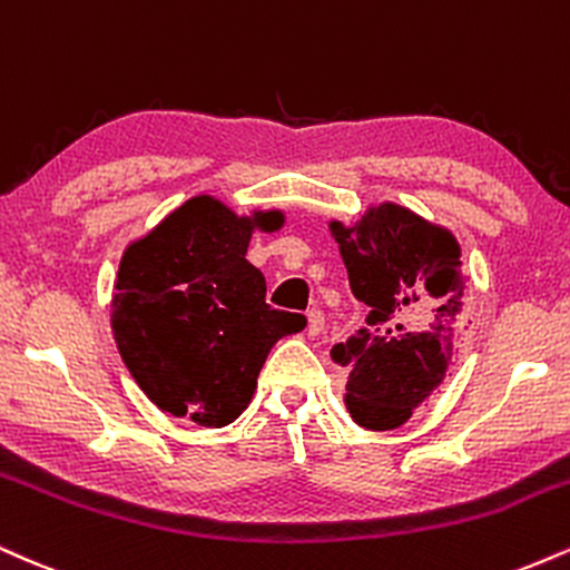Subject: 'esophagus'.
<instances>
[{"label": "esophagus", "instance_id": "obj_1", "mask_svg": "<svg viewBox=\"0 0 570 570\" xmlns=\"http://www.w3.org/2000/svg\"><path fill=\"white\" fill-rule=\"evenodd\" d=\"M323 331H325V314L320 309L306 312V333H309V336H320Z\"/></svg>", "mask_w": 570, "mask_h": 570}]
</instances>
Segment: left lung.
<instances>
[{
  "label": "left lung",
  "mask_w": 570,
  "mask_h": 570,
  "mask_svg": "<svg viewBox=\"0 0 570 570\" xmlns=\"http://www.w3.org/2000/svg\"><path fill=\"white\" fill-rule=\"evenodd\" d=\"M354 298L371 306L363 331L333 346L350 365L346 405L365 430H397L445 376L461 323V261L451 234L397 205H381L344 229Z\"/></svg>",
  "instance_id": "obj_1"
}]
</instances>
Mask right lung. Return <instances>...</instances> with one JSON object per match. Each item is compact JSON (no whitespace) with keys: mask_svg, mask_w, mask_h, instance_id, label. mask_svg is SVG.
<instances>
[{"mask_svg":"<svg viewBox=\"0 0 570 570\" xmlns=\"http://www.w3.org/2000/svg\"><path fill=\"white\" fill-rule=\"evenodd\" d=\"M279 213L237 218L194 197L125 250L114 296V338L149 400L199 426H226L250 403L266 354L304 314L266 304V279L245 258L253 226L279 229Z\"/></svg>","mask_w":570,"mask_h":570,"instance_id":"add662e5","label":"right lung"}]
</instances>
